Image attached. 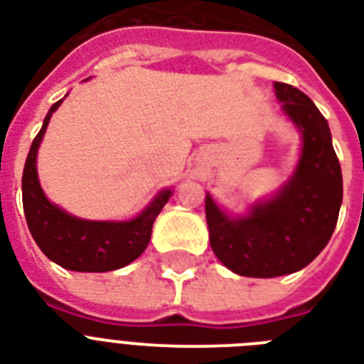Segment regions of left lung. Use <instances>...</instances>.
<instances>
[{"label": "left lung", "mask_w": 364, "mask_h": 364, "mask_svg": "<svg viewBox=\"0 0 364 364\" xmlns=\"http://www.w3.org/2000/svg\"><path fill=\"white\" fill-rule=\"evenodd\" d=\"M274 88L302 136L293 176L274 196L251 205L247 215H228L205 194L211 249L238 276L302 270L328 243L342 205V170L327 119L299 88L285 82H274Z\"/></svg>", "instance_id": "1"}]
</instances>
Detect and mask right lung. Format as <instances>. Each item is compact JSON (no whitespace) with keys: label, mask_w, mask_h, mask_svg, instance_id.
I'll return each mask as SVG.
<instances>
[{"label":"right lung","mask_w":364,"mask_h":364,"mask_svg":"<svg viewBox=\"0 0 364 364\" xmlns=\"http://www.w3.org/2000/svg\"><path fill=\"white\" fill-rule=\"evenodd\" d=\"M64 100L48 109L41 130L31 143L22 173V204L31 236L48 259L65 270L109 272L130 264L145 251L154 219L159 217L171 188L154 196L145 210L130 221H88L70 215L45 196L37 177V151L48 121Z\"/></svg>","instance_id":"obj_1"}]
</instances>
